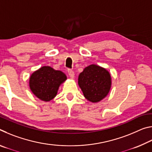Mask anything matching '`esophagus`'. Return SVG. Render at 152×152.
I'll list each match as a JSON object with an SVG mask.
<instances>
[{
	"label": "esophagus",
	"mask_w": 152,
	"mask_h": 152,
	"mask_svg": "<svg viewBox=\"0 0 152 152\" xmlns=\"http://www.w3.org/2000/svg\"><path fill=\"white\" fill-rule=\"evenodd\" d=\"M68 73L69 76H70V78H74V71L72 70H71V69H68Z\"/></svg>",
	"instance_id": "1"
}]
</instances>
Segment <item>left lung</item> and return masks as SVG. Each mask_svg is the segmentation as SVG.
Here are the masks:
<instances>
[{
	"instance_id": "8db88e82",
	"label": "left lung",
	"mask_w": 152,
	"mask_h": 152,
	"mask_svg": "<svg viewBox=\"0 0 152 152\" xmlns=\"http://www.w3.org/2000/svg\"><path fill=\"white\" fill-rule=\"evenodd\" d=\"M78 84L88 101L98 102L109 93L111 86V78L106 69L92 64L80 74Z\"/></svg>"
}]
</instances>
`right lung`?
<instances>
[{"label": "right lung", "instance_id": "right-lung-1", "mask_svg": "<svg viewBox=\"0 0 152 152\" xmlns=\"http://www.w3.org/2000/svg\"><path fill=\"white\" fill-rule=\"evenodd\" d=\"M67 79L65 74L50 66H43L33 72L29 79V86L33 94L43 101L54 98L61 83Z\"/></svg>", "mask_w": 152, "mask_h": 152}]
</instances>
